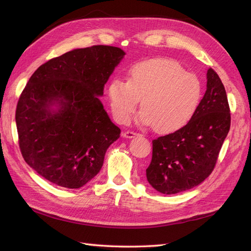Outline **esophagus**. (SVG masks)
<instances>
[{"mask_svg": "<svg viewBox=\"0 0 251 251\" xmlns=\"http://www.w3.org/2000/svg\"><path fill=\"white\" fill-rule=\"evenodd\" d=\"M138 135H140V134L134 132V131H126V132H124V134H122V136L126 138H133V137L138 136Z\"/></svg>", "mask_w": 251, "mask_h": 251, "instance_id": "34e87169", "label": "esophagus"}]
</instances>
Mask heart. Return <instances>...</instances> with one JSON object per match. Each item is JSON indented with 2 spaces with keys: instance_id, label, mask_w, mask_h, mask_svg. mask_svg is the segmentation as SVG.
Here are the masks:
<instances>
[{
  "instance_id": "obj_1",
  "label": "heart",
  "mask_w": 251,
  "mask_h": 251,
  "mask_svg": "<svg viewBox=\"0 0 251 251\" xmlns=\"http://www.w3.org/2000/svg\"><path fill=\"white\" fill-rule=\"evenodd\" d=\"M107 96L114 117L120 124L130 120L142 99L140 124L155 126L161 133H174L196 115L202 100V84L176 60L152 58L132 65L126 82L112 79Z\"/></svg>"
}]
</instances>
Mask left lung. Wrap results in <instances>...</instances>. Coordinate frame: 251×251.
<instances>
[{
	"label": "left lung",
	"instance_id": "8db88e82",
	"mask_svg": "<svg viewBox=\"0 0 251 251\" xmlns=\"http://www.w3.org/2000/svg\"><path fill=\"white\" fill-rule=\"evenodd\" d=\"M206 78V91L192 121L152 140V160L146 176L162 194H178L203 182L215 167L228 135L231 116L224 84L212 68Z\"/></svg>",
	"mask_w": 251,
	"mask_h": 251
}]
</instances>
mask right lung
Masks as SVG:
<instances>
[{
	"instance_id": "obj_1",
	"label": "right lung",
	"mask_w": 251,
	"mask_h": 251,
	"mask_svg": "<svg viewBox=\"0 0 251 251\" xmlns=\"http://www.w3.org/2000/svg\"><path fill=\"white\" fill-rule=\"evenodd\" d=\"M125 54L111 46L75 49L29 77L16 109L19 147L24 161L46 180L79 188L100 172L121 131L99 97Z\"/></svg>"
}]
</instances>
